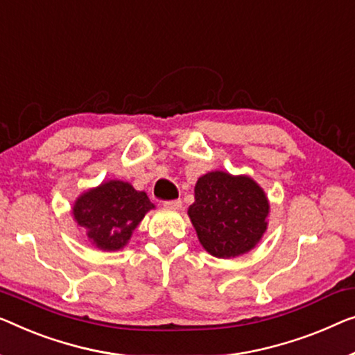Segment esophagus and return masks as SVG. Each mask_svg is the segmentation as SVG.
Instances as JSON below:
<instances>
[{
    "instance_id": "34e87169",
    "label": "esophagus",
    "mask_w": 355,
    "mask_h": 355,
    "mask_svg": "<svg viewBox=\"0 0 355 355\" xmlns=\"http://www.w3.org/2000/svg\"><path fill=\"white\" fill-rule=\"evenodd\" d=\"M164 207L172 209V210H178V209H182V200H180V199L166 200V202H164Z\"/></svg>"
}]
</instances>
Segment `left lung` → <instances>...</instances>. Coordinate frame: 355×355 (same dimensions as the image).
<instances>
[{
	"label": "left lung",
	"instance_id": "obj_1",
	"mask_svg": "<svg viewBox=\"0 0 355 355\" xmlns=\"http://www.w3.org/2000/svg\"><path fill=\"white\" fill-rule=\"evenodd\" d=\"M269 210L266 193L252 177L214 171L196 182L188 216L205 252L230 260L258 245Z\"/></svg>",
	"mask_w": 355,
	"mask_h": 355
}]
</instances>
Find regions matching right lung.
<instances>
[{
	"label": "right lung",
	"instance_id": "1",
	"mask_svg": "<svg viewBox=\"0 0 355 355\" xmlns=\"http://www.w3.org/2000/svg\"><path fill=\"white\" fill-rule=\"evenodd\" d=\"M153 209L145 191L123 180H107L79 194L71 215L95 248L116 252L129 244L132 232Z\"/></svg>",
	"mask_w": 355,
	"mask_h": 355
}]
</instances>
